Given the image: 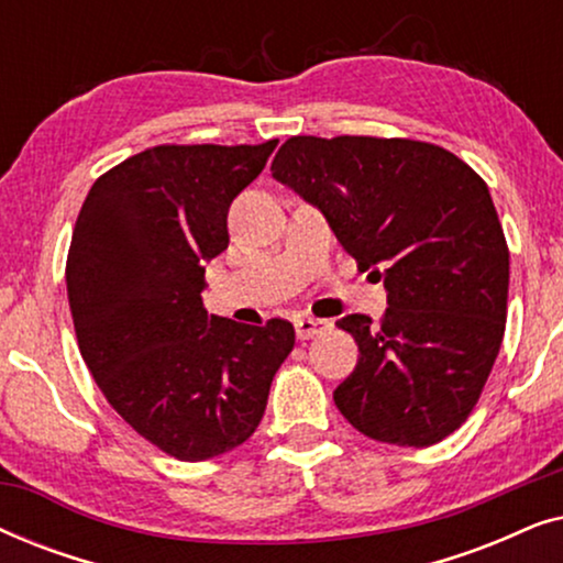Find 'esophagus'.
Returning <instances> with one entry per match:
<instances>
[{
  "instance_id": "1",
  "label": "esophagus",
  "mask_w": 563,
  "mask_h": 563,
  "mask_svg": "<svg viewBox=\"0 0 563 563\" xmlns=\"http://www.w3.org/2000/svg\"><path fill=\"white\" fill-rule=\"evenodd\" d=\"M330 328H333V322L330 320H318V318H297L295 320V330H297L299 341H310V338H314V335L328 333Z\"/></svg>"
}]
</instances>
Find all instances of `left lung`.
Returning a JSON list of instances; mask_svg holds the SVG:
<instances>
[{
  "mask_svg": "<svg viewBox=\"0 0 563 563\" xmlns=\"http://www.w3.org/2000/svg\"><path fill=\"white\" fill-rule=\"evenodd\" d=\"M272 172L387 289L379 322H335L358 343L338 410L374 441H443L474 410L505 335L510 253L487 184L433 143L366 135L289 137Z\"/></svg>",
  "mask_w": 563,
  "mask_h": 563,
  "instance_id": "obj_1",
  "label": "left lung"
}]
</instances>
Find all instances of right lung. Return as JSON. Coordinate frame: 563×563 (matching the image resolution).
Instances as JSON below:
<instances>
[{"label":"right lung","mask_w":563,"mask_h":563,"mask_svg":"<svg viewBox=\"0 0 563 563\" xmlns=\"http://www.w3.org/2000/svg\"><path fill=\"white\" fill-rule=\"evenodd\" d=\"M276 143L156 145L99 176L76 218L66 287L81 356L120 418L179 461L249 441L295 349L287 320L243 325L202 305L230 202Z\"/></svg>","instance_id":"right-lung-1"}]
</instances>
